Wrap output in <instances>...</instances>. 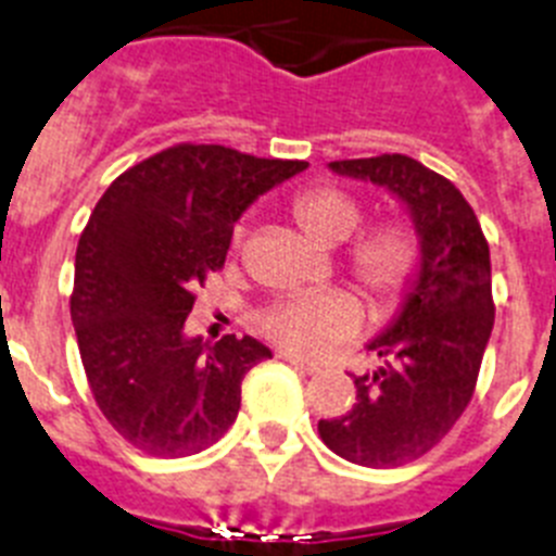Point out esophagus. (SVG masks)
<instances>
[{"mask_svg":"<svg viewBox=\"0 0 556 556\" xmlns=\"http://www.w3.org/2000/svg\"><path fill=\"white\" fill-rule=\"evenodd\" d=\"M278 357L283 359V363H289L295 371L301 374H317L320 368H317L315 363H309V359H303V357H295V354H289V351H278Z\"/></svg>","mask_w":556,"mask_h":556,"instance_id":"obj_1","label":"esophagus"}]
</instances>
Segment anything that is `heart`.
Segmentation results:
<instances>
[{"label":"heart","instance_id":"1","mask_svg":"<svg viewBox=\"0 0 556 556\" xmlns=\"http://www.w3.org/2000/svg\"><path fill=\"white\" fill-rule=\"evenodd\" d=\"M292 216L317 247L349 241L363 222V205L340 188H309L292 202ZM244 239V225L236 227L232 244ZM345 269L377 312H391L414 287L421 269V244L402 222H379L359 232L345 253ZM363 326V306L345 289L317 295L283 298L258 317L261 334L303 359H320L351 340Z\"/></svg>","mask_w":556,"mask_h":556}]
</instances>
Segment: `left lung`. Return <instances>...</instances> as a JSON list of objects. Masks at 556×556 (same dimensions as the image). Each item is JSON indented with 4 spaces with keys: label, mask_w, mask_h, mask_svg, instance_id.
I'll return each instance as SVG.
<instances>
[{
    "label": "left lung",
    "mask_w": 556,
    "mask_h": 556,
    "mask_svg": "<svg viewBox=\"0 0 556 556\" xmlns=\"http://www.w3.org/2000/svg\"><path fill=\"white\" fill-rule=\"evenodd\" d=\"M329 168L371 179L405 202L421 269L400 317L368 343L382 365L354 377L357 402L345 416L317 421V433L351 464L402 467L430 453L476 393L495 324L490 244L462 191L414 156L334 160Z\"/></svg>",
    "instance_id": "obj_1"
}]
</instances>
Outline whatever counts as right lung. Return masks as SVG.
Returning a JSON list of instances; mask_svg holds the SVG:
<instances>
[{
    "label": "right lung",
    "mask_w": 556,
    "mask_h": 556,
    "mask_svg": "<svg viewBox=\"0 0 556 556\" xmlns=\"http://www.w3.org/2000/svg\"><path fill=\"white\" fill-rule=\"evenodd\" d=\"M306 168L225 146L177 142L123 170L75 253L70 315L92 396L131 447L182 458L236 421L241 379L273 357L255 337H185L197 289L225 267L232 225Z\"/></svg>",
    "instance_id": "add662e5"
}]
</instances>
